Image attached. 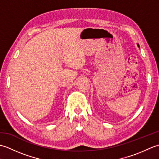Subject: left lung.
<instances>
[{
  "instance_id": "obj_1",
  "label": "left lung",
  "mask_w": 159,
  "mask_h": 159,
  "mask_svg": "<svg viewBox=\"0 0 159 159\" xmlns=\"http://www.w3.org/2000/svg\"><path fill=\"white\" fill-rule=\"evenodd\" d=\"M138 46H139V45H138Z\"/></svg>"
}]
</instances>
